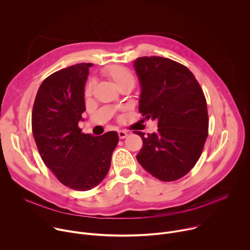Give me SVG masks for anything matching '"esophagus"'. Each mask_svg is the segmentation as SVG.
I'll use <instances>...</instances> for the list:
<instances>
[{"label": "esophagus", "mask_w": 250, "mask_h": 250, "mask_svg": "<svg viewBox=\"0 0 250 250\" xmlns=\"http://www.w3.org/2000/svg\"><path fill=\"white\" fill-rule=\"evenodd\" d=\"M127 135H128V133H127L126 131H125V130H120V131H119V137H120L121 139L125 138Z\"/></svg>", "instance_id": "esophagus-1"}]
</instances>
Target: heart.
<instances>
[{"mask_svg":"<svg viewBox=\"0 0 250 250\" xmlns=\"http://www.w3.org/2000/svg\"><path fill=\"white\" fill-rule=\"evenodd\" d=\"M104 74L108 76L114 83L115 85L118 87V89L125 87V86H128V87H133L134 83H135V79L134 76L132 75V73L130 71L123 66H111L108 67L104 70ZM93 86H94V82H90L87 87H86V95H90L92 90H93Z\"/></svg>","mask_w":250,"mask_h":250,"instance_id":"obj_1","label":"heart"}]
</instances>
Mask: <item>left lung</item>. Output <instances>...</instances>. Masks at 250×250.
Instances as JSON below:
<instances>
[{
	"mask_svg": "<svg viewBox=\"0 0 250 250\" xmlns=\"http://www.w3.org/2000/svg\"><path fill=\"white\" fill-rule=\"evenodd\" d=\"M133 68L140 86L139 113L158 126L147 135L133 131L144 141L136 159L161 181L180 179L199 160L208 136L204 93L191 71L169 58L138 57Z\"/></svg>",
	"mask_w": 250,
	"mask_h": 250,
	"instance_id": "left-lung-1",
	"label": "left lung"
}]
</instances>
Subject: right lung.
I'll list each match as a JSON object with an SVG mask.
<instances>
[{
	"instance_id": "right-lung-1",
	"label": "right lung",
	"mask_w": 250,
	"mask_h": 250,
	"mask_svg": "<svg viewBox=\"0 0 250 250\" xmlns=\"http://www.w3.org/2000/svg\"><path fill=\"white\" fill-rule=\"evenodd\" d=\"M92 63L61 69L41 85L31 115L32 133L45 165L65 186L88 191L99 185L109 172L119 135L83 133L85 84Z\"/></svg>"
}]
</instances>
